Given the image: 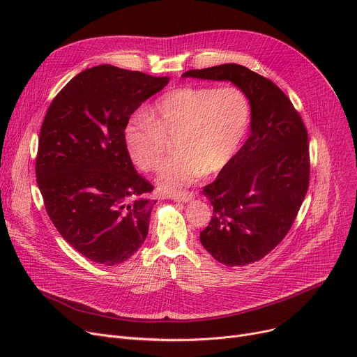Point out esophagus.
<instances>
[{
    "label": "esophagus",
    "instance_id": "esophagus-1",
    "mask_svg": "<svg viewBox=\"0 0 357 357\" xmlns=\"http://www.w3.org/2000/svg\"><path fill=\"white\" fill-rule=\"evenodd\" d=\"M195 195L192 192H176L172 194V199L178 201V202H190Z\"/></svg>",
    "mask_w": 357,
    "mask_h": 357
}]
</instances>
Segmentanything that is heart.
<instances>
[{"label": "heart", "instance_id": "b5f03b06", "mask_svg": "<svg viewBox=\"0 0 357 357\" xmlns=\"http://www.w3.org/2000/svg\"><path fill=\"white\" fill-rule=\"evenodd\" d=\"M249 119V100L236 86H179L163 93L147 117L130 119L124 144L139 169L155 172L172 139L175 155L162 165L158 183L166 192H178L231 162L246 136Z\"/></svg>", "mask_w": 357, "mask_h": 357}]
</instances>
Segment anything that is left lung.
Returning a JSON list of instances; mask_svg holds the SVG:
<instances>
[{
  "instance_id": "8db88e82",
  "label": "left lung",
  "mask_w": 357,
  "mask_h": 357,
  "mask_svg": "<svg viewBox=\"0 0 357 357\" xmlns=\"http://www.w3.org/2000/svg\"><path fill=\"white\" fill-rule=\"evenodd\" d=\"M182 77L230 81L252 108L250 136L204 186L213 205L201 245L226 266H245L273 250L295 221L310 183L305 124L284 91L237 63L186 70Z\"/></svg>"
}]
</instances>
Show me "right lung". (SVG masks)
Listing matches in <instances>:
<instances>
[{"instance_id": "obj_1", "label": "right lung", "mask_w": 357, "mask_h": 357, "mask_svg": "<svg viewBox=\"0 0 357 357\" xmlns=\"http://www.w3.org/2000/svg\"><path fill=\"white\" fill-rule=\"evenodd\" d=\"M169 82L100 65L82 70L45 116L36 158L37 185L56 230L82 256L119 265L149 231L153 185L139 175L124 144L130 116Z\"/></svg>"}]
</instances>
